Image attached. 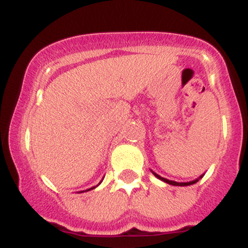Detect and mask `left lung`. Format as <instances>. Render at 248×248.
<instances>
[{"label":"left lung","mask_w":248,"mask_h":248,"mask_svg":"<svg viewBox=\"0 0 248 248\" xmlns=\"http://www.w3.org/2000/svg\"><path fill=\"white\" fill-rule=\"evenodd\" d=\"M154 175L156 176V177L157 178H160L161 181H163V182H166V183H168V184H170V186H190V184H193V183H196V182L198 181V179H195V181H192V182H187V183H178V182H173V181H169V179H166V178H163V177H161V176H158L157 173H155L154 172Z\"/></svg>","instance_id":"obj_1"}]
</instances>
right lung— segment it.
<instances>
[{"mask_svg":"<svg viewBox=\"0 0 248 248\" xmlns=\"http://www.w3.org/2000/svg\"><path fill=\"white\" fill-rule=\"evenodd\" d=\"M92 189H93V187H92Z\"/></svg>","mask_w":248,"mask_h":248,"instance_id":"right-lung-1","label":"right lung"}]
</instances>
